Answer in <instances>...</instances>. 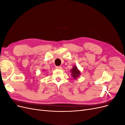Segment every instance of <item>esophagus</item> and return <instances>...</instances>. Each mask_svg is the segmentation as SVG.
Returning a JSON list of instances; mask_svg holds the SVG:
<instances>
[{"instance_id": "esophagus-1", "label": "esophagus", "mask_w": 125, "mask_h": 125, "mask_svg": "<svg viewBox=\"0 0 125 125\" xmlns=\"http://www.w3.org/2000/svg\"><path fill=\"white\" fill-rule=\"evenodd\" d=\"M56 69H62V67H60V66H56Z\"/></svg>"}]
</instances>
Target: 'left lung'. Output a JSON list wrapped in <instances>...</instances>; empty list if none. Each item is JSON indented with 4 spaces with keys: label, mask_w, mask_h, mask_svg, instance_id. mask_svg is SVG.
Masks as SVG:
<instances>
[{
    "label": "left lung",
    "mask_w": 125,
    "mask_h": 125,
    "mask_svg": "<svg viewBox=\"0 0 125 125\" xmlns=\"http://www.w3.org/2000/svg\"><path fill=\"white\" fill-rule=\"evenodd\" d=\"M71 75L74 79H76L77 78L79 77L80 74V71L78 69L77 66H74L73 68L71 70Z\"/></svg>",
    "instance_id": "8db88e82"
}]
</instances>
